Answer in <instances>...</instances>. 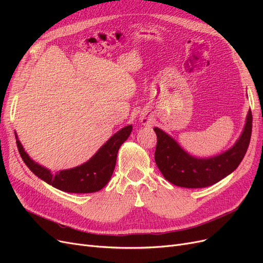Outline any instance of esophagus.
I'll use <instances>...</instances> for the list:
<instances>
[{"mask_svg":"<svg viewBox=\"0 0 263 263\" xmlns=\"http://www.w3.org/2000/svg\"><path fill=\"white\" fill-rule=\"evenodd\" d=\"M141 122L144 124H148V119L147 118H141Z\"/></svg>","mask_w":263,"mask_h":263,"instance_id":"1","label":"esophagus"}]
</instances>
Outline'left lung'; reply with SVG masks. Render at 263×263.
<instances>
[{"label": "left lung", "mask_w": 263, "mask_h": 263, "mask_svg": "<svg viewBox=\"0 0 263 263\" xmlns=\"http://www.w3.org/2000/svg\"><path fill=\"white\" fill-rule=\"evenodd\" d=\"M252 129V115L249 110L239 138L224 153L209 158L190 155L169 134L155 127L157 147L155 161L165 180L186 189H201L215 184L234 172L248 149Z\"/></svg>", "instance_id": "obj_1"}]
</instances>
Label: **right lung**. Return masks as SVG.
Here are the masks:
<instances>
[{
	"instance_id": "1",
	"label": "right lung",
	"mask_w": 263,
	"mask_h": 263,
	"mask_svg": "<svg viewBox=\"0 0 263 263\" xmlns=\"http://www.w3.org/2000/svg\"><path fill=\"white\" fill-rule=\"evenodd\" d=\"M132 130V125L125 126L115 133L86 162L55 173L35 162L24 150L16 134L15 137L23 161L39 179L63 192L93 193L98 192L108 183L115 169L118 149L129 137Z\"/></svg>"
}]
</instances>
